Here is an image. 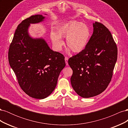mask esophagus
Here are the masks:
<instances>
[{
	"label": "esophagus",
	"mask_w": 128,
	"mask_h": 128,
	"mask_svg": "<svg viewBox=\"0 0 128 128\" xmlns=\"http://www.w3.org/2000/svg\"><path fill=\"white\" fill-rule=\"evenodd\" d=\"M64 60H65V62H66V65H68V58L66 56L64 58Z\"/></svg>",
	"instance_id": "1"
}]
</instances>
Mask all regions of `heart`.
<instances>
[{
	"mask_svg": "<svg viewBox=\"0 0 128 128\" xmlns=\"http://www.w3.org/2000/svg\"><path fill=\"white\" fill-rule=\"evenodd\" d=\"M91 36L88 26L83 23L72 21L61 24L56 32L51 31L50 37L54 47L60 51L64 44L62 37H66V45L73 52L80 53L86 48Z\"/></svg>",
	"mask_w": 128,
	"mask_h": 128,
	"instance_id": "1",
	"label": "heart"
}]
</instances>
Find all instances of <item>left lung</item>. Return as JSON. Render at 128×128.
Listing matches in <instances>:
<instances>
[{
  "label": "left lung",
  "instance_id": "8db88e82",
  "mask_svg": "<svg viewBox=\"0 0 128 128\" xmlns=\"http://www.w3.org/2000/svg\"><path fill=\"white\" fill-rule=\"evenodd\" d=\"M94 32L86 48L68 60L72 69L74 90L81 97L90 98L106 90L117 61L118 48L110 32L102 24H93Z\"/></svg>",
  "mask_w": 128,
  "mask_h": 128
}]
</instances>
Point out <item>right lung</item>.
Returning <instances> with one entry per match:
<instances>
[{"label": "right lung", "mask_w": 128, "mask_h": 128, "mask_svg": "<svg viewBox=\"0 0 128 128\" xmlns=\"http://www.w3.org/2000/svg\"><path fill=\"white\" fill-rule=\"evenodd\" d=\"M45 18L37 14L22 21L15 30L8 51L10 65L21 88L31 97L39 99L52 94L66 66L64 56L50 48L43 38L29 34L30 24H39Z\"/></svg>", "instance_id": "right-lung-1"}]
</instances>
